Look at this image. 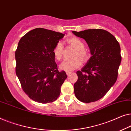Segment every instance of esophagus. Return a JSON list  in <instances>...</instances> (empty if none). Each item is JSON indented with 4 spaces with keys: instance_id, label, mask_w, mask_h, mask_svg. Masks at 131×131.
I'll return each mask as SVG.
<instances>
[{
    "instance_id": "1",
    "label": "esophagus",
    "mask_w": 131,
    "mask_h": 131,
    "mask_svg": "<svg viewBox=\"0 0 131 131\" xmlns=\"http://www.w3.org/2000/svg\"><path fill=\"white\" fill-rule=\"evenodd\" d=\"M66 75H69L71 74V72H69V71H66Z\"/></svg>"
}]
</instances>
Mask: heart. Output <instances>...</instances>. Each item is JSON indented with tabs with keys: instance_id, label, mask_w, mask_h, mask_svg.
Listing matches in <instances>:
<instances>
[{
	"instance_id": "1",
	"label": "heart",
	"mask_w": 131,
	"mask_h": 131,
	"mask_svg": "<svg viewBox=\"0 0 131 131\" xmlns=\"http://www.w3.org/2000/svg\"><path fill=\"white\" fill-rule=\"evenodd\" d=\"M70 46L73 48L75 51L73 53L74 58L71 59L65 60L60 64V69L66 71H73L81 66L82 62L87 61L89 59V54L85 48L84 42L79 38L73 37L69 38L66 41ZM63 47L62 43H57L53 50V53L55 59L60 61L63 58ZM79 58H78V57Z\"/></svg>"
}]
</instances>
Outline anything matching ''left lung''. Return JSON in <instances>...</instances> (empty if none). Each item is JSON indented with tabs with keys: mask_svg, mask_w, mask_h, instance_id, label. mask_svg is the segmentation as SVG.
I'll return each mask as SVG.
<instances>
[{
	"mask_svg": "<svg viewBox=\"0 0 131 131\" xmlns=\"http://www.w3.org/2000/svg\"><path fill=\"white\" fill-rule=\"evenodd\" d=\"M75 36L85 40L92 56L81 71L77 72L75 95L78 100L91 103L100 100L117 80L122 57L120 45L109 32L89 29L77 32Z\"/></svg>",
	"mask_w": 131,
	"mask_h": 131,
	"instance_id": "1",
	"label": "left lung"
}]
</instances>
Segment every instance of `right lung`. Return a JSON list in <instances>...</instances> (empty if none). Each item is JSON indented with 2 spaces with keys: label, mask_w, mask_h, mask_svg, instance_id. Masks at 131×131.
<instances>
[{
  "label": "right lung",
  "mask_w": 131,
  "mask_h": 131,
  "mask_svg": "<svg viewBox=\"0 0 131 131\" xmlns=\"http://www.w3.org/2000/svg\"><path fill=\"white\" fill-rule=\"evenodd\" d=\"M65 34L38 28L25 34L15 51L16 74L23 91L35 102H54L60 93V87L67 78L59 72L53 50Z\"/></svg>",
  "instance_id": "add662e5"
}]
</instances>
